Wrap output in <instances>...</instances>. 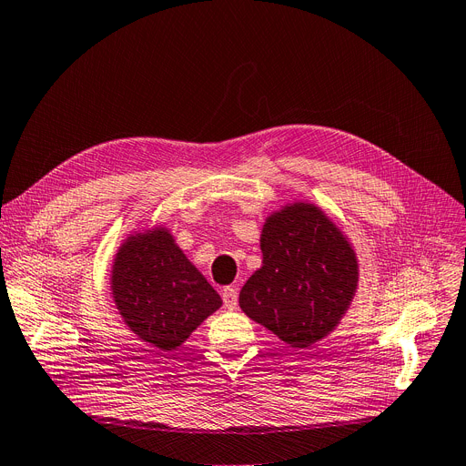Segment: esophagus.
<instances>
[{
  "instance_id": "obj_1",
  "label": "esophagus",
  "mask_w": 466,
  "mask_h": 466,
  "mask_svg": "<svg viewBox=\"0 0 466 466\" xmlns=\"http://www.w3.org/2000/svg\"><path fill=\"white\" fill-rule=\"evenodd\" d=\"M221 298H224V305L228 309H235L237 301H238V292L235 286H226L224 290H221Z\"/></svg>"
}]
</instances>
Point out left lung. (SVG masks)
<instances>
[{
	"instance_id": "left-lung-1",
	"label": "left lung",
	"mask_w": 466,
	"mask_h": 466,
	"mask_svg": "<svg viewBox=\"0 0 466 466\" xmlns=\"http://www.w3.org/2000/svg\"><path fill=\"white\" fill-rule=\"evenodd\" d=\"M263 265L238 303L294 349L329 334L357 290L359 268L345 237L317 207L298 203L273 214L261 231Z\"/></svg>"
}]
</instances>
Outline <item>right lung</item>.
<instances>
[{
    "instance_id": "add662e5",
    "label": "right lung",
    "mask_w": 466,
    "mask_h": 466,
    "mask_svg": "<svg viewBox=\"0 0 466 466\" xmlns=\"http://www.w3.org/2000/svg\"><path fill=\"white\" fill-rule=\"evenodd\" d=\"M114 298L135 334L163 350L182 345L221 299L165 229L130 237L112 277Z\"/></svg>"
}]
</instances>
